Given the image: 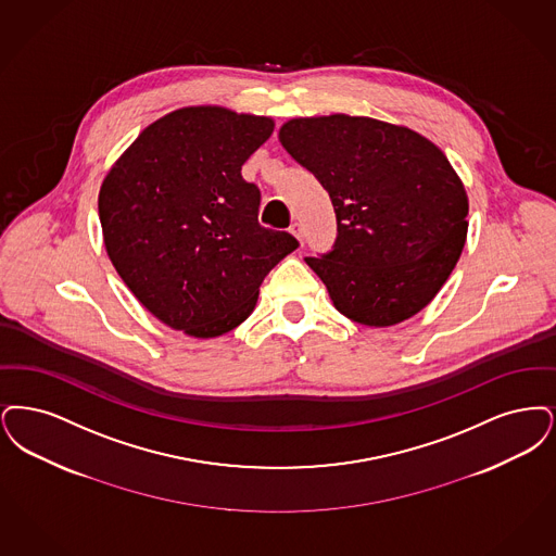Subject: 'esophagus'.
<instances>
[{"label":"esophagus","instance_id":"34e87169","mask_svg":"<svg viewBox=\"0 0 556 556\" xmlns=\"http://www.w3.org/2000/svg\"><path fill=\"white\" fill-rule=\"evenodd\" d=\"M289 230L290 235H294V237L299 239V242L303 244V226H301L299 222H292V224H290Z\"/></svg>","mask_w":556,"mask_h":556}]
</instances>
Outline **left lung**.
I'll list each match as a JSON object with an SVG mask.
<instances>
[{
  "mask_svg": "<svg viewBox=\"0 0 556 556\" xmlns=\"http://www.w3.org/2000/svg\"><path fill=\"white\" fill-rule=\"evenodd\" d=\"M280 143L334 205L332 251L305 257L334 307L374 328L419 314L467 237V193L446 155L410 128L346 114L289 121Z\"/></svg>",
  "mask_w": 556,
  "mask_h": 556,
  "instance_id": "obj_1",
  "label": "left lung"
}]
</instances>
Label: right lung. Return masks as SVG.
<instances>
[{"label": "right lung", "mask_w": 556, "mask_h": 556, "mask_svg": "<svg viewBox=\"0 0 556 556\" xmlns=\"http://www.w3.org/2000/svg\"><path fill=\"white\" fill-rule=\"evenodd\" d=\"M274 121L182 108L149 124L99 191L105 251L147 312L194 339L235 330L267 271L299 241L257 219L262 193L242 164Z\"/></svg>", "instance_id": "add662e5"}]
</instances>
